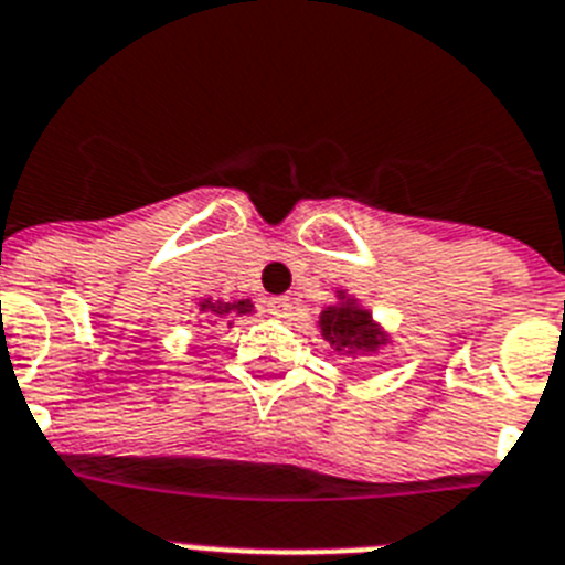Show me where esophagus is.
Listing matches in <instances>:
<instances>
[{
    "label": "esophagus",
    "instance_id": "esophagus-1",
    "mask_svg": "<svg viewBox=\"0 0 565 565\" xmlns=\"http://www.w3.org/2000/svg\"><path fill=\"white\" fill-rule=\"evenodd\" d=\"M290 310H292V301L287 296L267 298V312H269V316H278V319H284V316H290Z\"/></svg>",
    "mask_w": 565,
    "mask_h": 565
}]
</instances>
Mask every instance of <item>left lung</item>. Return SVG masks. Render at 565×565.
I'll use <instances>...</instances> for the list:
<instances>
[{
    "label": "left lung",
    "instance_id": "8db88e82",
    "mask_svg": "<svg viewBox=\"0 0 565 565\" xmlns=\"http://www.w3.org/2000/svg\"><path fill=\"white\" fill-rule=\"evenodd\" d=\"M321 335H324L335 350H376L385 344V333L371 321V312L355 307L353 301L348 305L327 307L319 319Z\"/></svg>",
    "mask_w": 565,
    "mask_h": 565
}]
</instances>
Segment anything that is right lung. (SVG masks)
Returning a JSON list of instances; mask_svg holds the SVG:
<instances>
[{
	"mask_svg": "<svg viewBox=\"0 0 565 565\" xmlns=\"http://www.w3.org/2000/svg\"><path fill=\"white\" fill-rule=\"evenodd\" d=\"M201 310L224 319V316H230V312H238V316H244V312H253V305H249V298H241V301H235V305H212V301H203Z\"/></svg>",
	"mask_w": 565,
	"mask_h": 565,
	"instance_id": "1",
	"label": "right lung"
}]
</instances>
